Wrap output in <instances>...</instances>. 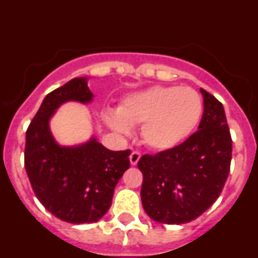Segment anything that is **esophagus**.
Returning <instances> with one entry per match:
<instances>
[{"label": "esophagus", "instance_id": "obj_1", "mask_svg": "<svg viewBox=\"0 0 258 258\" xmlns=\"http://www.w3.org/2000/svg\"><path fill=\"white\" fill-rule=\"evenodd\" d=\"M140 159H141V154L138 151H133L131 154V156H129V160H131L132 165H137V163L140 161Z\"/></svg>", "mask_w": 258, "mask_h": 258}]
</instances>
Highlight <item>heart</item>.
Masks as SVG:
<instances>
[{
  "instance_id": "obj_1",
  "label": "heart",
  "mask_w": 258,
  "mask_h": 258,
  "mask_svg": "<svg viewBox=\"0 0 258 258\" xmlns=\"http://www.w3.org/2000/svg\"><path fill=\"white\" fill-rule=\"evenodd\" d=\"M203 99L187 86H155L127 97L118 112L107 113V122L120 133L142 125V140L157 151L172 150L187 140L199 125Z\"/></svg>"
}]
</instances>
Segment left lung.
<instances>
[{"label": "left lung", "instance_id": "1", "mask_svg": "<svg viewBox=\"0 0 258 258\" xmlns=\"http://www.w3.org/2000/svg\"><path fill=\"white\" fill-rule=\"evenodd\" d=\"M199 131L172 150L143 155L141 199L156 222L181 225L203 214L220 197L231 164L232 141L222 103L200 89Z\"/></svg>", "mask_w": 258, "mask_h": 258}]
</instances>
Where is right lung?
I'll return each mask as SVG.
<instances>
[{"instance_id": "add662e5", "label": "right lung", "mask_w": 258, "mask_h": 258, "mask_svg": "<svg viewBox=\"0 0 258 258\" xmlns=\"http://www.w3.org/2000/svg\"><path fill=\"white\" fill-rule=\"evenodd\" d=\"M93 94L86 79H74L45 97L26 133L24 165L33 192L56 218L70 223L101 220L111 207L113 190L131 166V150L111 151L92 138L77 147H60L49 120L67 101L88 103Z\"/></svg>"}]
</instances>
